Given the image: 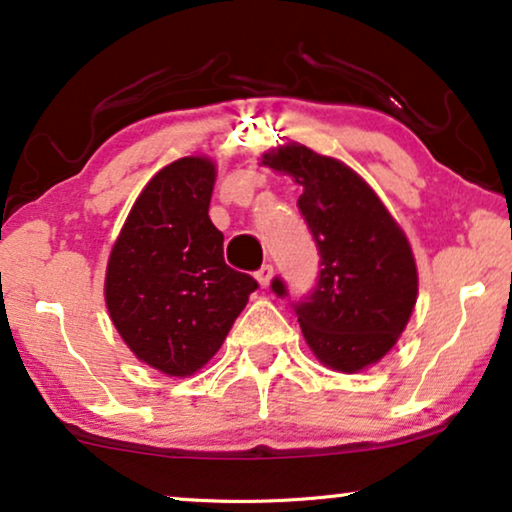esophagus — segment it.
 <instances>
[{
	"instance_id": "obj_1",
	"label": "esophagus",
	"mask_w": 512,
	"mask_h": 512,
	"mask_svg": "<svg viewBox=\"0 0 512 512\" xmlns=\"http://www.w3.org/2000/svg\"><path fill=\"white\" fill-rule=\"evenodd\" d=\"M272 277H275V268H272V265H263V268L256 272V282L261 284V289H268Z\"/></svg>"
}]
</instances>
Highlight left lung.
Segmentation results:
<instances>
[{
  "instance_id": "obj_1",
  "label": "left lung",
  "mask_w": 512,
  "mask_h": 512,
  "mask_svg": "<svg viewBox=\"0 0 512 512\" xmlns=\"http://www.w3.org/2000/svg\"><path fill=\"white\" fill-rule=\"evenodd\" d=\"M261 163L303 186L298 209L321 256L317 286L293 303L307 345L340 373L373 366L396 345L417 303L408 237L373 188L340 160L286 144L263 153ZM272 291L286 296L279 277Z\"/></svg>"
}]
</instances>
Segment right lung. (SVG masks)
Returning <instances> with one entry per match:
<instances>
[{"label":"right lung","mask_w":512,"mask_h":512,"mask_svg":"<svg viewBox=\"0 0 512 512\" xmlns=\"http://www.w3.org/2000/svg\"><path fill=\"white\" fill-rule=\"evenodd\" d=\"M214 179L205 156L163 167L109 256L104 300L116 331L139 361L170 377L205 366L258 289L223 261V233L209 219Z\"/></svg>","instance_id":"obj_1"}]
</instances>
